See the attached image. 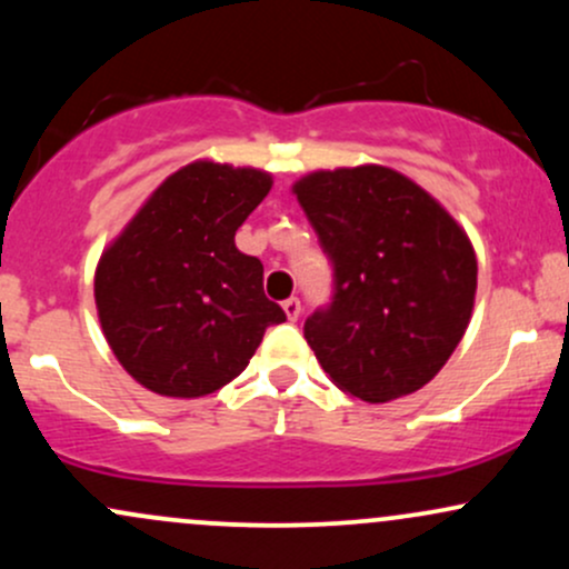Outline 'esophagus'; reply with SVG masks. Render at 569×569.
Instances as JSON below:
<instances>
[{"instance_id": "1", "label": "esophagus", "mask_w": 569, "mask_h": 569, "mask_svg": "<svg viewBox=\"0 0 569 569\" xmlns=\"http://www.w3.org/2000/svg\"><path fill=\"white\" fill-rule=\"evenodd\" d=\"M283 312H286V318H289V321H297L299 312H302V305H299V299H297V297L286 299V302H283Z\"/></svg>"}]
</instances>
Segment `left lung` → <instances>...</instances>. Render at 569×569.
<instances>
[{
	"label": "left lung",
	"instance_id": "1",
	"mask_svg": "<svg viewBox=\"0 0 569 569\" xmlns=\"http://www.w3.org/2000/svg\"><path fill=\"white\" fill-rule=\"evenodd\" d=\"M291 189L335 264V299L305 321L318 363L367 403L420 390L471 323V238L393 168L312 171Z\"/></svg>",
	"mask_w": 569,
	"mask_h": 569
}]
</instances>
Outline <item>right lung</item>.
I'll return each instance as SVG.
<instances>
[{"label": "right lung", "mask_w": 569, "mask_h": 569, "mask_svg": "<svg viewBox=\"0 0 569 569\" xmlns=\"http://www.w3.org/2000/svg\"><path fill=\"white\" fill-rule=\"evenodd\" d=\"M259 168L194 160L168 176L103 248L96 310L122 369L147 390L200 398L232 382L286 312L264 297L234 232L267 198Z\"/></svg>", "instance_id": "obj_1"}]
</instances>
